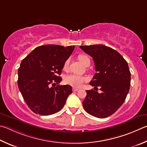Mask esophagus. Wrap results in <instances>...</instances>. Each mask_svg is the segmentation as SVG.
Segmentation results:
<instances>
[{
  "instance_id": "34e87169",
  "label": "esophagus",
  "mask_w": 147,
  "mask_h": 147,
  "mask_svg": "<svg viewBox=\"0 0 147 147\" xmlns=\"http://www.w3.org/2000/svg\"><path fill=\"white\" fill-rule=\"evenodd\" d=\"M79 90V89H77V88H73V91L75 92V91H78V90Z\"/></svg>"
}]
</instances>
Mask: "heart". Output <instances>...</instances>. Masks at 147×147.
<instances>
[{"mask_svg":"<svg viewBox=\"0 0 147 147\" xmlns=\"http://www.w3.org/2000/svg\"><path fill=\"white\" fill-rule=\"evenodd\" d=\"M78 60L82 64H84L85 66L89 65L90 63V58L88 57L87 56L85 55H79ZM69 63V60H66L65 62H64V64H63V69H67ZM87 80V78L86 77L77 75V74H69V75L65 76V78L64 79V82L66 84L71 85V86L74 87H80L83 85V84Z\"/></svg>","mask_w":147,"mask_h":147,"instance_id":"b5f03b06","label":"heart"}]
</instances>
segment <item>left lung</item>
Returning <instances> with one entry per match:
<instances>
[{"label":"left lung","instance_id":"8db88e82","mask_svg":"<svg viewBox=\"0 0 147 147\" xmlns=\"http://www.w3.org/2000/svg\"><path fill=\"white\" fill-rule=\"evenodd\" d=\"M80 47L92 57L96 73L90 85L101 92L86 90L83 101L85 111L98 118L112 115L126 99L130 85V72L127 61L111 47L104 45L83 46Z\"/></svg>","mask_w":147,"mask_h":147}]
</instances>
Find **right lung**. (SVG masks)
Segmentation results:
<instances>
[{"instance_id":"add662e5","label":"right lung","mask_w":147,"mask_h":147,"mask_svg":"<svg viewBox=\"0 0 147 147\" xmlns=\"http://www.w3.org/2000/svg\"><path fill=\"white\" fill-rule=\"evenodd\" d=\"M74 49V46H38L21 62L18 70V89L29 108L34 113L51 115L64 106L72 93V87L58 85L62 81L58 75Z\"/></svg>"}]
</instances>
